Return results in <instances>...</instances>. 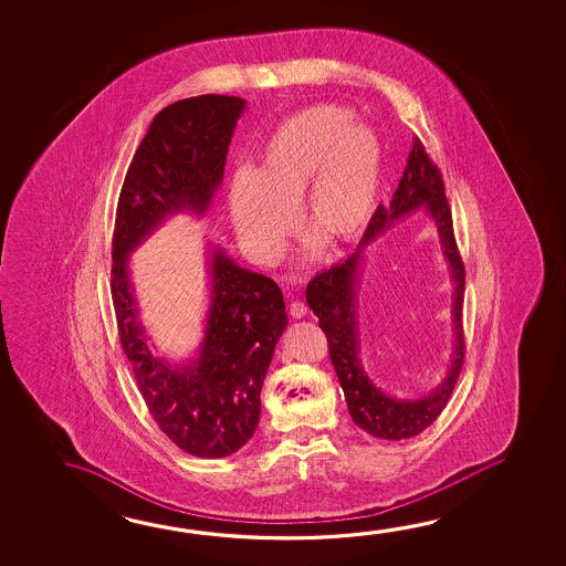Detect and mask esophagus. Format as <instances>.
<instances>
[{
	"label": "esophagus",
	"instance_id": "1",
	"mask_svg": "<svg viewBox=\"0 0 566 566\" xmlns=\"http://www.w3.org/2000/svg\"><path fill=\"white\" fill-rule=\"evenodd\" d=\"M307 314V306L304 304V302H300V300H294L292 304H290V316L296 317V319H300V317H304Z\"/></svg>",
	"mask_w": 566,
	"mask_h": 566
}]
</instances>
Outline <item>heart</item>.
Returning a JSON list of instances; mask_svg holds the SVG:
<instances>
[{
	"label": "heart",
	"instance_id": "obj_1",
	"mask_svg": "<svg viewBox=\"0 0 566 566\" xmlns=\"http://www.w3.org/2000/svg\"><path fill=\"white\" fill-rule=\"evenodd\" d=\"M381 143L339 105H316L287 117L272 133L252 172L230 182V217L242 247L276 264L296 232L332 244L357 239L374 217L381 187Z\"/></svg>",
	"mask_w": 566,
	"mask_h": 566
}]
</instances>
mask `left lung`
<instances>
[{
    "instance_id": "8db88e82",
    "label": "left lung",
    "mask_w": 566,
    "mask_h": 566,
    "mask_svg": "<svg viewBox=\"0 0 566 566\" xmlns=\"http://www.w3.org/2000/svg\"><path fill=\"white\" fill-rule=\"evenodd\" d=\"M419 206H426L437 220L440 239L444 247L454 289V326L457 327V352L447 379L429 397L421 400H397L386 397L370 384L358 364V328L356 327L355 284L360 250L385 231L394 219L402 218ZM463 292H465V266L457 250L453 219L446 197V185L436 163L429 159L421 140L413 139L407 157V167L391 202L379 205L367 224L366 234L357 247L356 254L334 264L310 280L306 287L307 306L314 310L317 324L327 337V352L336 369L339 386L346 396L349 416L369 436L389 441L416 437L431 426L446 409L453 394L457 377L461 374L465 357L463 339Z\"/></svg>"
}]
</instances>
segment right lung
Here are the masks:
<instances>
[{
	"instance_id": "right-lung-1",
	"label": "right lung",
	"mask_w": 566,
	"mask_h": 566,
	"mask_svg": "<svg viewBox=\"0 0 566 566\" xmlns=\"http://www.w3.org/2000/svg\"><path fill=\"white\" fill-rule=\"evenodd\" d=\"M244 105L240 97L199 95L160 111L130 160L113 232L111 296L120 346L160 431L202 459L239 451L256 431L260 391L287 322L282 290L214 249L199 357L170 366L150 354L127 266L130 252L167 217L180 210L205 214L224 177Z\"/></svg>"
}]
</instances>
